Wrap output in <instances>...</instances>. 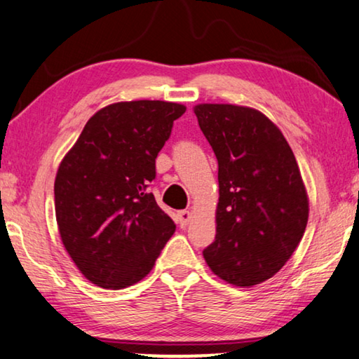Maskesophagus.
<instances>
[{"mask_svg": "<svg viewBox=\"0 0 359 359\" xmlns=\"http://www.w3.org/2000/svg\"><path fill=\"white\" fill-rule=\"evenodd\" d=\"M191 218H192L191 211H187V210L180 211V213H178V224H180V227H186L187 224H189Z\"/></svg>", "mask_w": 359, "mask_h": 359, "instance_id": "obj_1", "label": "esophagus"}]
</instances>
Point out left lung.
<instances>
[{"mask_svg": "<svg viewBox=\"0 0 359 359\" xmlns=\"http://www.w3.org/2000/svg\"><path fill=\"white\" fill-rule=\"evenodd\" d=\"M194 113L218 158L216 237L203 257L227 283L259 285L285 266L307 227L296 157L259 111L203 103Z\"/></svg>", "mask_w": 359, "mask_h": 359, "instance_id": "obj_1", "label": "left lung"}]
</instances>
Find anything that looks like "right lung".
Masks as SVG:
<instances>
[{"mask_svg": "<svg viewBox=\"0 0 359 359\" xmlns=\"http://www.w3.org/2000/svg\"><path fill=\"white\" fill-rule=\"evenodd\" d=\"M183 104L138 100L93 114L58 167L62 242L84 277L107 290L143 280L175 232L149 192L156 157Z\"/></svg>", "mask_w": 359, "mask_h": 359, "instance_id": "add662e5", "label": "right lung"}]
</instances>
